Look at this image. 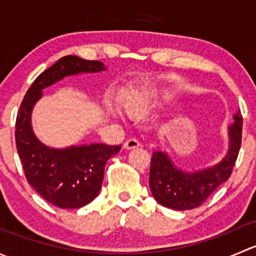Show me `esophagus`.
I'll use <instances>...</instances> for the list:
<instances>
[{
	"instance_id": "obj_1",
	"label": "esophagus",
	"mask_w": 256,
	"mask_h": 256,
	"mask_svg": "<svg viewBox=\"0 0 256 256\" xmlns=\"http://www.w3.org/2000/svg\"><path fill=\"white\" fill-rule=\"evenodd\" d=\"M140 146V142H138L136 138H128L125 144H124V148L126 150H131V148H136V147Z\"/></svg>"
}]
</instances>
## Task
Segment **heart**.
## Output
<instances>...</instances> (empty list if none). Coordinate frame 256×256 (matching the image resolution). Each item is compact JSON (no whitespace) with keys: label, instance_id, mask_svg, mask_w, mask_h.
<instances>
[{"label":"heart","instance_id":"b5f03b06","mask_svg":"<svg viewBox=\"0 0 256 256\" xmlns=\"http://www.w3.org/2000/svg\"><path fill=\"white\" fill-rule=\"evenodd\" d=\"M164 95V90L158 88H142V89H134L122 92L118 98L121 108L130 116L146 115L160 102V99ZM110 112L116 115V112L110 108Z\"/></svg>","mask_w":256,"mask_h":256}]
</instances>
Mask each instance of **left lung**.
I'll use <instances>...</instances> for the list:
<instances>
[{"label": "left lung", "mask_w": 256, "mask_h": 256, "mask_svg": "<svg viewBox=\"0 0 256 256\" xmlns=\"http://www.w3.org/2000/svg\"><path fill=\"white\" fill-rule=\"evenodd\" d=\"M228 128L229 147L226 156L213 166L196 171H183L174 164L168 154L154 151L150 170V188L154 200L174 210L197 208L230 177L242 144V118L240 112L233 116Z\"/></svg>", "instance_id": "1"}]
</instances>
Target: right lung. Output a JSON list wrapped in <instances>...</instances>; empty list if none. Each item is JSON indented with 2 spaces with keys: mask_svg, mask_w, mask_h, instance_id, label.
<instances>
[{
  "mask_svg": "<svg viewBox=\"0 0 256 256\" xmlns=\"http://www.w3.org/2000/svg\"><path fill=\"white\" fill-rule=\"evenodd\" d=\"M106 70L99 60L66 56L38 76L27 90L16 120V146L28 183L49 203L76 209L95 200L102 188L108 160L121 146L104 144H73L54 148L40 142L32 128V112L43 90L66 76Z\"/></svg>",
  "mask_w": 256,
  "mask_h": 256,
  "instance_id": "1",
  "label": "right lung"
}]
</instances>
